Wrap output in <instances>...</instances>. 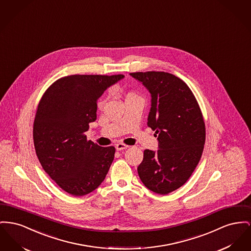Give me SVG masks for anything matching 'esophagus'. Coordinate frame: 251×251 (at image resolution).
<instances>
[{"label": "esophagus", "instance_id": "obj_1", "mask_svg": "<svg viewBox=\"0 0 251 251\" xmlns=\"http://www.w3.org/2000/svg\"><path fill=\"white\" fill-rule=\"evenodd\" d=\"M128 147H129L128 145H125V144H123V143H118V144L116 145L117 151H122V150H125V149H127Z\"/></svg>", "mask_w": 251, "mask_h": 251}]
</instances>
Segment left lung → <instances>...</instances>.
Returning <instances> with one entry per match:
<instances>
[{
    "label": "left lung",
    "mask_w": 251,
    "mask_h": 251,
    "mask_svg": "<svg viewBox=\"0 0 251 251\" xmlns=\"http://www.w3.org/2000/svg\"><path fill=\"white\" fill-rule=\"evenodd\" d=\"M130 75L151 94L147 125L158 140L157 151H144L137 173L150 191L168 194L183 186L199 163L206 140L203 116L191 89L175 75Z\"/></svg>",
    "instance_id": "left-lung-1"
}]
</instances>
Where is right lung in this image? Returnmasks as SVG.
Returning <instances> with one entry per match:
<instances>
[{
    "label": "right lung",
    "mask_w": 251,
    "mask_h": 251,
    "mask_svg": "<svg viewBox=\"0 0 251 251\" xmlns=\"http://www.w3.org/2000/svg\"><path fill=\"white\" fill-rule=\"evenodd\" d=\"M123 75H73L55 81L38 105L33 139L45 173L63 191L83 196L105 179L115 148L87 140L89 123L97 119L98 100Z\"/></svg>",
    "instance_id": "add662e5"
}]
</instances>
